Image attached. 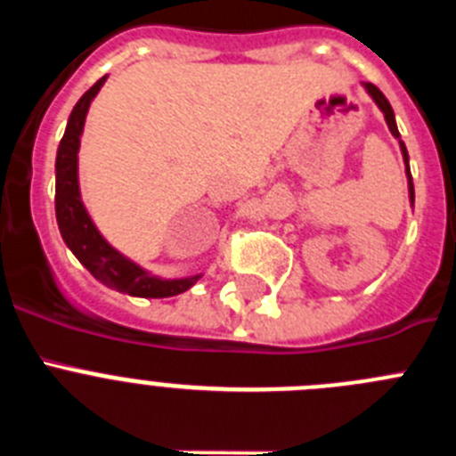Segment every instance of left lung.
<instances>
[{
	"mask_svg": "<svg viewBox=\"0 0 456 456\" xmlns=\"http://www.w3.org/2000/svg\"><path fill=\"white\" fill-rule=\"evenodd\" d=\"M365 88H368V93L372 95L374 102L379 104V109L384 111L386 116V123H388V130L393 132L395 139H400V132H397V125H395V114H393V107H390V102L386 100V95L381 91H379L374 84L365 82L363 84ZM400 148H402V155H404V162H406V175H409V193H411V203H413V199H416V193H413V180H411V171H409V152H406V146H404V141L400 139Z\"/></svg>",
	"mask_w": 456,
	"mask_h": 456,
	"instance_id": "8db88e82",
	"label": "left lung"
}]
</instances>
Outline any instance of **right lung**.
<instances>
[{"label":"right lung","instance_id":"add662e5","mask_svg":"<svg viewBox=\"0 0 456 456\" xmlns=\"http://www.w3.org/2000/svg\"><path fill=\"white\" fill-rule=\"evenodd\" d=\"M104 79H98L79 102L72 109L68 118L66 134H63L59 151H56V224L61 231L63 241L68 244L79 263L93 273V276L109 285L111 289H118L130 297H146V299H164V297H175L191 288L200 276L178 278V281H162L151 273H146L139 265L120 256L114 247H109L107 240L98 232L88 216L86 208L79 196L77 183V152H79V136L84 130L86 111L91 107V100L98 95Z\"/></svg>","mask_w":456,"mask_h":456}]
</instances>
